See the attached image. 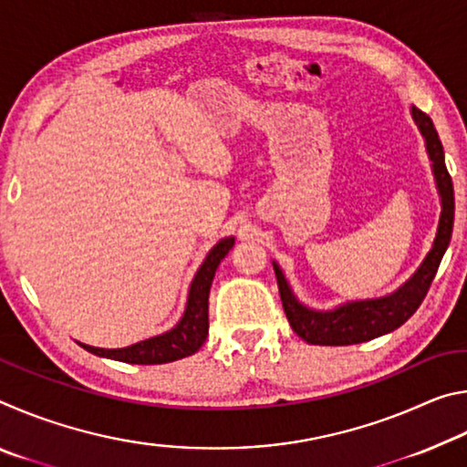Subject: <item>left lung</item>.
<instances>
[{
    "label": "left lung",
    "mask_w": 467,
    "mask_h": 467,
    "mask_svg": "<svg viewBox=\"0 0 467 467\" xmlns=\"http://www.w3.org/2000/svg\"><path fill=\"white\" fill-rule=\"evenodd\" d=\"M412 117L426 141V152H429V158L432 161V175L434 181H437L441 195V218L432 249L424 257L420 267L412 274V278L401 284L391 295L368 300H352V303L339 305L334 311H313L303 303H298L295 292H292L286 278H284L280 265L274 264L284 313H286L295 334L303 337L306 344L350 346L389 334V331L404 326L412 317L424 300L426 292H429L434 275H437L441 259L445 255L453 233V183L445 167V152H442V144L431 117L416 107H412Z\"/></svg>",
    "instance_id": "1"
}]
</instances>
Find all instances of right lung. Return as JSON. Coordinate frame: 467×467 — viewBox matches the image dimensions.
Listing matches in <instances>:
<instances>
[{"instance_id": "obj_1", "label": "right lung", "mask_w": 467, "mask_h": 467, "mask_svg": "<svg viewBox=\"0 0 467 467\" xmlns=\"http://www.w3.org/2000/svg\"><path fill=\"white\" fill-rule=\"evenodd\" d=\"M233 244L234 236H226V239L218 241L208 255H205L192 286H189L183 317L179 319V323L172 329L164 331L161 336L148 337L144 342L131 344L128 348H110L109 350V348H94L86 344L80 346L84 350L97 354V357L130 362V365H164V362L192 357V354L200 350L205 337H208L210 286L220 262L233 249Z\"/></svg>"}]
</instances>
